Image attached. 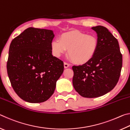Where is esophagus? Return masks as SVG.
<instances>
[{
  "label": "esophagus",
  "instance_id": "obj_1",
  "mask_svg": "<svg viewBox=\"0 0 130 130\" xmlns=\"http://www.w3.org/2000/svg\"><path fill=\"white\" fill-rule=\"evenodd\" d=\"M63 65H64V68H68V67H69V63H67V62H64V63H63Z\"/></svg>",
  "mask_w": 130,
  "mask_h": 130
}]
</instances>
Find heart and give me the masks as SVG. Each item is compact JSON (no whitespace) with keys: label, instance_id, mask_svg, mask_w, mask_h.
<instances>
[{"label":"heart","instance_id":"b5f03b06","mask_svg":"<svg viewBox=\"0 0 130 130\" xmlns=\"http://www.w3.org/2000/svg\"><path fill=\"white\" fill-rule=\"evenodd\" d=\"M98 46L96 37L78 31L65 32L60 39L53 40L50 48L53 54L60 57L67 52L74 63L83 64L88 62L95 54Z\"/></svg>","mask_w":130,"mask_h":130}]
</instances>
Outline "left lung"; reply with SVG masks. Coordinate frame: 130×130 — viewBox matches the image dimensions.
<instances>
[{
	"mask_svg": "<svg viewBox=\"0 0 130 130\" xmlns=\"http://www.w3.org/2000/svg\"><path fill=\"white\" fill-rule=\"evenodd\" d=\"M91 28L98 37L96 53L88 62L72 67L74 88L87 98H98L112 90L118 82L122 67V55L117 39L103 26Z\"/></svg>",
	"mask_w": 130,
	"mask_h": 130,
	"instance_id": "1",
	"label": "left lung"
}]
</instances>
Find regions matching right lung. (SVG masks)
I'll list each match as a JSON object with an SVG mask.
<instances>
[{"mask_svg":"<svg viewBox=\"0 0 130 130\" xmlns=\"http://www.w3.org/2000/svg\"><path fill=\"white\" fill-rule=\"evenodd\" d=\"M53 31L29 27L10 44L7 74L19 98L31 103L50 98L63 72V62L52 55Z\"/></svg>","mask_w":130,"mask_h":130,"instance_id":"obj_1","label":"right lung"}]
</instances>
